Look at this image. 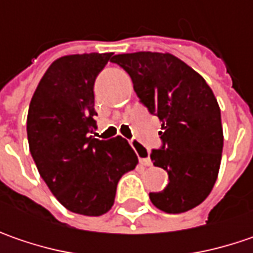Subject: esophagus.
<instances>
[{"mask_svg": "<svg viewBox=\"0 0 253 253\" xmlns=\"http://www.w3.org/2000/svg\"><path fill=\"white\" fill-rule=\"evenodd\" d=\"M131 147L134 148V151L137 153L138 156V160H140V164H143V166H151V160L148 159V157H146V148L143 147L138 141H136V140H131Z\"/></svg>", "mask_w": 253, "mask_h": 253, "instance_id": "obj_1", "label": "esophagus"}]
</instances>
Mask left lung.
I'll return each mask as SVG.
<instances>
[{"label": "left lung", "instance_id": "8db88e82", "mask_svg": "<svg viewBox=\"0 0 253 253\" xmlns=\"http://www.w3.org/2000/svg\"><path fill=\"white\" fill-rule=\"evenodd\" d=\"M112 62L130 75L140 102L161 122L163 146L150 157L170 182L150 192L151 203L167 214L195 208L212 190L222 157L221 110L211 87L171 53H122Z\"/></svg>", "mask_w": 253, "mask_h": 253}]
</instances>
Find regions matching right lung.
I'll list each match as a JSON object with an SVG mask.
<instances>
[{"instance_id": "add662e5", "label": "right lung", "mask_w": 253, "mask_h": 253, "mask_svg": "<svg viewBox=\"0 0 253 253\" xmlns=\"http://www.w3.org/2000/svg\"><path fill=\"white\" fill-rule=\"evenodd\" d=\"M113 53L68 55L53 62L29 103V151L41 177L72 212L106 214L115 203L117 182L138 159L126 138L99 140L94 81Z\"/></svg>"}]
</instances>
